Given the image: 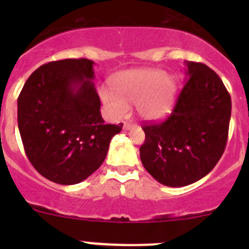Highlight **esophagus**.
<instances>
[{
  "label": "esophagus",
  "mask_w": 249,
  "mask_h": 249,
  "mask_svg": "<svg viewBox=\"0 0 249 249\" xmlns=\"http://www.w3.org/2000/svg\"><path fill=\"white\" fill-rule=\"evenodd\" d=\"M136 126V124H134V123H124V130H130L132 129V127Z\"/></svg>",
  "instance_id": "34e87169"
}]
</instances>
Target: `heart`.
<instances>
[{"label": "heart", "instance_id": "heart-1", "mask_svg": "<svg viewBox=\"0 0 249 249\" xmlns=\"http://www.w3.org/2000/svg\"><path fill=\"white\" fill-rule=\"evenodd\" d=\"M113 90L100 89V96L114 118H123L129 105L136 104L137 113L145 120L166 117L175 104V78L158 69H136L122 72L113 79Z\"/></svg>", "mask_w": 249, "mask_h": 249}]
</instances>
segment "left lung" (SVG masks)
Instances as JSON below:
<instances>
[{
  "mask_svg": "<svg viewBox=\"0 0 249 249\" xmlns=\"http://www.w3.org/2000/svg\"><path fill=\"white\" fill-rule=\"evenodd\" d=\"M185 65V83L171 115L142 126L141 161L167 187H185L212 171L229 132L231 97L222 79L201 62Z\"/></svg>",
  "mask_w": 249,
  "mask_h": 249,
  "instance_id": "1",
  "label": "left lung"
}]
</instances>
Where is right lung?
<instances>
[{
	"mask_svg": "<svg viewBox=\"0 0 249 249\" xmlns=\"http://www.w3.org/2000/svg\"><path fill=\"white\" fill-rule=\"evenodd\" d=\"M94 61L65 59L36 70L18 97V126L32 166L57 184H77L99 169L123 124H105Z\"/></svg>",
	"mask_w": 249,
	"mask_h": 249,
	"instance_id": "1",
	"label": "right lung"
}]
</instances>
